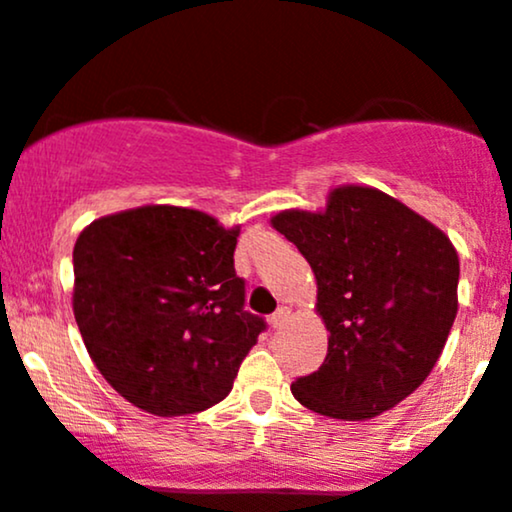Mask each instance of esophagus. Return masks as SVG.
<instances>
[{"instance_id": "obj_1", "label": "esophagus", "mask_w": 512, "mask_h": 512, "mask_svg": "<svg viewBox=\"0 0 512 512\" xmlns=\"http://www.w3.org/2000/svg\"><path fill=\"white\" fill-rule=\"evenodd\" d=\"M289 316H291V308L279 306L277 313H272V318H269V323H272V328H282L286 320H289Z\"/></svg>"}]
</instances>
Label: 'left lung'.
I'll use <instances>...</instances> for the list:
<instances>
[{
	"label": "left lung",
	"instance_id": "obj_1",
	"mask_svg": "<svg viewBox=\"0 0 512 512\" xmlns=\"http://www.w3.org/2000/svg\"><path fill=\"white\" fill-rule=\"evenodd\" d=\"M316 274L328 355L291 393L308 411L367 420L428 379L457 318L459 257L428 218L374 187L345 184L323 211L272 216Z\"/></svg>",
	"mask_w": 512,
	"mask_h": 512
}]
</instances>
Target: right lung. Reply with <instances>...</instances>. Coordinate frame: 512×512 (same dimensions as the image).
I'll list each match as a JSON object with an SVG mask.
<instances>
[{
    "label": "right lung",
    "mask_w": 512,
    "mask_h": 512,
    "mask_svg": "<svg viewBox=\"0 0 512 512\" xmlns=\"http://www.w3.org/2000/svg\"><path fill=\"white\" fill-rule=\"evenodd\" d=\"M240 228L153 204L97 218L72 252V311L97 369L145 413L174 418L233 389L265 320L243 311Z\"/></svg>",
    "instance_id": "right-lung-1"
}]
</instances>
